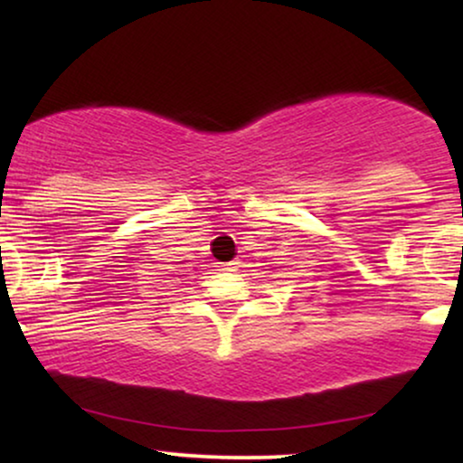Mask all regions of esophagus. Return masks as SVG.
Returning a JSON list of instances; mask_svg holds the SVG:
<instances>
[{"instance_id":"esophagus-1","label":"esophagus","mask_w":463,"mask_h":463,"mask_svg":"<svg viewBox=\"0 0 463 463\" xmlns=\"http://www.w3.org/2000/svg\"><path fill=\"white\" fill-rule=\"evenodd\" d=\"M225 271H238V261H230V263H223L221 265Z\"/></svg>"}]
</instances>
